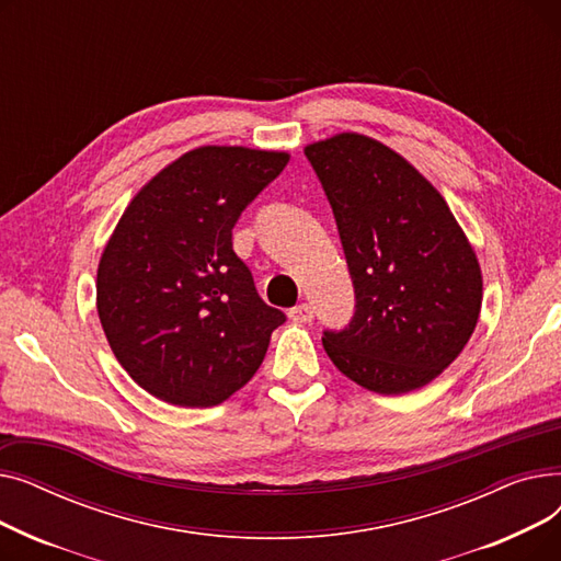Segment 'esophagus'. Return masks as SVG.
I'll return each mask as SVG.
<instances>
[{
    "label": "esophagus",
    "instance_id": "obj_1",
    "mask_svg": "<svg viewBox=\"0 0 561 561\" xmlns=\"http://www.w3.org/2000/svg\"><path fill=\"white\" fill-rule=\"evenodd\" d=\"M288 318H290L293 322H298V325H302V322H311L313 309H311V305H298V307L288 309Z\"/></svg>",
    "mask_w": 561,
    "mask_h": 561
}]
</instances>
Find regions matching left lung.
<instances>
[{
    "label": "left lung",
    "instance_id": "1",
    "mask_svg": "<svg viewBox=\"0 0 561 561\" xmlns=\"http://www.w3.org/2000/svg\"><path fill=\"white\" fill-rule=\"evenodd\" d=\"M336 218L357 309L322 345L359 387L400 396L473 336L482 271L440 193L391 147L343 131L305 147Z\"/></svg>",
    "mask_w": 561,
    "mask_h": 561
}]
</instances>
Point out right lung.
<instances>
[{"label": "right lung", "mask_w": 561, "mask_h": 561, "mask_svg": "<svg viewBox=\"0 0 561 561\" xmlns=\"http://www.w3.org/2000/svg\"><path fill=\"white\" fill-rule=\"evenodd\" d=\"M288 159L243 145L195 147L117 220L98 265V313L115 359L147 393L214 407L259 370L286 316L259 298L231 229Z\"/></svg>", "instance_id": "1"}]
</instances>
